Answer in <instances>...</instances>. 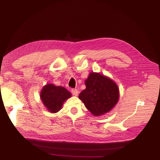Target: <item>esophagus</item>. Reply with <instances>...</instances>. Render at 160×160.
Returning a JSON list of instances; mask_svg holds the SVG:
<instances>
[{
  "label": "esophagus",
  "mask_w": 160,
  "mask_h": 160,
  "mask_svg": "<svg viewBox=\"0 0 160 160\" xmlns=\"http://www.w3.org/2000/svg\"><path fill=\"white\" fill-rule=\"evenodd\" d=\"M71 93H72V94L73 95L77 96V95H78V94H79V91H78V90H77V89H71Z\"/></svg>",
  "instance_id": "1"
}]
</instances>
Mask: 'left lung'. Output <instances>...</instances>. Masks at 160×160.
Listing matches in <instances>:
<instances>
[{
  "mask_svg": "<svg viewBox=\"0 0 160 160\" xmlns=\"http://www.w3.org/2000/svg\"><path fill=\"white\" fill-rule=\"evenodd\" d=\"M85 83L86 89L81 92L79 98L93 115L108 113L118 103V86L109 77L91 72Z\"/></svg>",
  "mask_w": 160,
  "mask_h": 160,
  "instance_id": "obj_1",
  "label": "left lung"
}]
</instances>
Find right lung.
Instances as JSON below:
<instances>
[{
  "label": "right lung",
  "instance_id": "obj_1",
  "mask_svg": "<svg viewBox=\"0 0 160 160\" xmlns=\"http://www.w3.org/2000/svg\"><path fill=\"white\" fill-rule=\"evenodd\" d=\"M40 97L47 110L51 113H57L65 101L71 98V94L63 87L47 84L43 87Z\"/></svg>",
  "mask_w": 160,
  "mask_h": 160
}]
</instances>
